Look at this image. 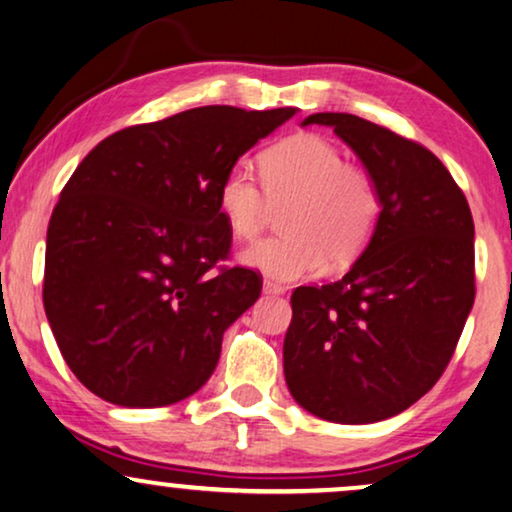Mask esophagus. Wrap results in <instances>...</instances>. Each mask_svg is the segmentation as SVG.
<instances>
[{
	"mask_svg": "<svg viewBox=\"0 0 512 512\" xmlns=\"http://www.w3.org/2000/svg\"><path fill=\"white\" fill-rule=\"evenodd\" d=\"M286 289L282 284H277V282H265L263 284V293H268V296H282Z\"/></svg>",
	"mask_w": 512,
	"mask_h": 512,
	"instance_id": "1",
	"label": "esophagus"
}]
</instances>
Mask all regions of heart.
<instances>
[{
    "mask_svg": "<svg viewBox=\"0 0 512 512\" xmlns=\"http://www.w3.org/2000/svg\"><path fill=\"white\" fill-rule=\"evenodd\" d=\"M261 180L235 165L219 184V209L235 240L261 235L270 205L286 233L244 251L242 261L279 282L317 275L326 258L333 268L354 263L373 240L382 193L363 165L347 163L328 139L298 132L272 144L258 158Z\"/></svg>",
    "mask_w": 512,
    "mask_h": 512,
    "instance_id": "1",
    "label": "heart"
}]
</instances>
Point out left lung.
<instances>
[{
  "label": "left lung",
  "instance_id": "obj_1",
  "mask_svg": "<svg viewBox=\"0 0 512 512\" xmlns=\"http://www.w3.org/2000/svg\"><path fill=\"white\" fill-rule=\"evenodd\" d=\"M352 146L382 193L366 251L338 282L298 286L284 377L307 412L370 424L419 401L445 373L475 300L473 216L419 142L352 114H312Z\"/></svg>",
  "mask_w": 512,
  "mask_h": 512
}]
</instances>
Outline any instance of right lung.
Listing matches in <instances>:
<instances>
[{
    "instance_id": "right-lung-1",
    "label": "right lung",
    "mask_w": 512,
    "mask_h": 512,
    "mask_svg": "<svg viewBox=\"0 0 512 512\" xmlns=\"http://www.w3.org/2000/svg\"><path fill=\"white\" fill-rule=\"evenodd\" d=\"M298 109L226 104L102 139L62 188L46 235L44 307L83 387L123 408H160L214 373L226 328L263 277L221 265L230 233L219 184Z\"/></svg>"
}]
</instances>
